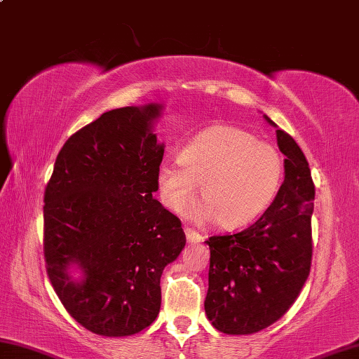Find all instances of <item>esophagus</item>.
Returning <instances> with one entry per match:
<instances>
[{
	"label": "esophagus",
	"mask_w": 359,
	"mask_h": 359,
	"mask_svg": "<svg viewBox=\"0 0 359 359\" xmlns=\"http://www.w3.org/2000/svg\"><path fill=\"white\" fill-rule=\"evenodd\" d=\"M184 233H186V240H187V243L196 244V243H202V241H203V236L200 235V233H197L196 230L189 229V227H186V229H184Z\"/></svg>",
	"instance_id": "esophagus-1"
}]
</instances>
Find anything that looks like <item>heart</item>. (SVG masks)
<instances>
[{
	"mask_svg": "<svg viewBox=\"0 0 359 359\" xmlns=\"http://www.w3.org/2000/svg\"><path fill=\"white\" fill-rule=\"evenodd\" d=\"M284 159L271 143L252 132L216 124L198 132L180 157L161 162L157 186L168 210L184 212L197 194L198 215L215 219L219 227H243L265 211L278 194Z\"/></svg>",
	"mask_w": 359,
	"mask_h": 359,
	"instance_id": "1",
	"label": "heart"
}]
</instances>
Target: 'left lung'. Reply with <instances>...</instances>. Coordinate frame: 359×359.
Instances as JSON below:
<instances>
[{"label": "left lung", "instance_id": "8db88e82", "mask_svg": "<svg viewBox=\"0 0 359 359\" xmlns=\"http://www.w3.org/2000/svg\"><path fill=\"white\" fill-rule=\"evenodd\" d=\"M276 128L285 178L259 221L235 235L211 236L206 317L225 334H254L284 316L311 271L316 187L303 151Z\"/></svg>", "mask_w": 359, "mask_h": 359}]
</instances>
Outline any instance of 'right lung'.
Wrapping results in <instances>:
<instances>
[{
    "label": "right lung",
    "instance_id": "obj_1",
    "mask_svg": "<svg viewBox=\"0 0 359 359\" xmlns=\"http://www.w3.org/2000/svg\"><path fill=\"white\" fill-rule=\"evenodd\" d=\"M163 105L110 110L75 132L43 197L47 273L66 311L94 334L124 337L154 322L161 276L186 246L180 219L153 197L165 144Z\"/></svg>",
    "mask_w": 359,
    "mask_h": 359
}]
</instances>
